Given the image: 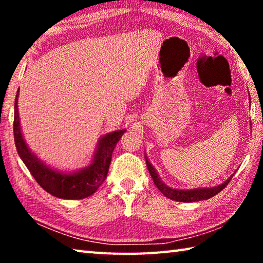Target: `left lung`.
Listing matches in <instances>:
<instances>
[{
    "instance_id": "8db88e82",
    "label": "left lung",
    "mask_w": 263,
    "mask_h": 263,
    "mask_svg": "<svg viewBox=\"0 0 263 263\" xmlns=\"http://www.w3.org/2000/svg\"><path fill=\"white\" fill-rule=\"evenodd\" d=\"M146 159V164H147L148 172L151 176H152L154 184L157 185V188L161 191V193L166 196V197L173 199V201H177V202H198V201H203V199H209L213 197V196L217 195L218 193L225 188L226 185L230 183L232 176H230L228 181H225L224 183H221L218 186H213V188H205V189H195V190H177V189H172L169 186L164 185L161 180L159 179V176L155 172V169L152 167V164L149 163V161Z\"/></svg>"
}]
</instances>
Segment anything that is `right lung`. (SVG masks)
<instances>
[{
    "instance_id": "right-lung-1",
    "label": "right lung",
    "mask_w": 263,
    "mask_h": 263,
    "mask_svg": "<svg viewBox=\"0 0 263 263\" xmlns=\"http://www.w3.org/2000/svg\"><path fill=\"white\" fill-rule=\"evenodd\" d=\"M17 101H18V92L15 99V145L21 159L23 160L37 183L48 194L64 199H82L94 194L106 179L112 152L125 130L115 131L102 138L100 147L97 149L95 159L90 167L82 172L74 173V174H62V173H58L47 168L30 152L21 132Z\"/></svg>"
}]
</instances>
